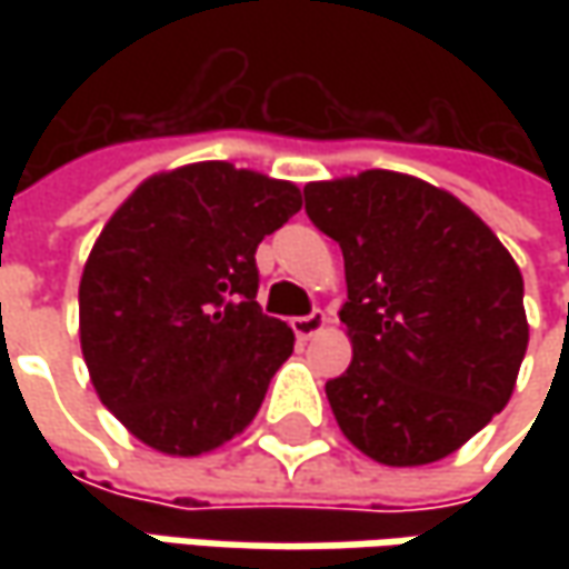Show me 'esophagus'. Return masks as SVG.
<instances>
[{"label": "esophagus", "instance_id": "1", "mask_svg": "<svg viewBox=\"0 0 569 569\" xmlns=\"http://www.w3.org/2000/svg\"><path fill=\"white\" fill-rule=\"evenodd\" d=\"M326 313L322 310H313V313H307V317H295L291 319V329H295L297 341H310L313 336H319L322 329H326Z\"/></svg>", "mask_w": 569, "mask_h": 569}]
</instances>
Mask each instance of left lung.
<instances>
[{
  "instance_id": "1",
  "label": "left lung",
  "mask_w": 569,
  "mask_h": 569,
  "mask_svg": "<svg viewBox=\"0 0 569 569\" xmlns=\"http://www.w3.org/2000/svg\"><path fill=\"white\" fill-rule=\"evenodd\" d=\"M345 256L355 358L326 382L341 433L380 466H427L510 402L529 345L522 274L469 206L396 170L303 187Z\"/></svg>"
}]
</instances>
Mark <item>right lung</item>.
<instances>
[{
	"instance_id": "right-lung-1",
	"label": "right lung",
	"mask_w": 569,
	"mask_h": 569,
	"mask_svg": "<svg viewBox=\"0 0 569 569\" xmlns=\"http://www.w3.org/2000/svg\"><path fill=\"white\" fill-rule=\"evenodd\" d=\"M300 189L228 161L148 177L103 224L78 284L100 402L144 447L202 456L243 433L295 332L256 303V247Z\"/></svg>"
}]
</instances>
